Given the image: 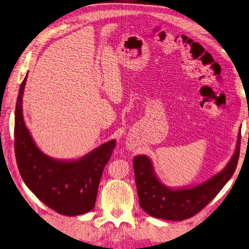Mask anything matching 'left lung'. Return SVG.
<instances>
[{
	"label": "left lung",
	"mask_w": 249,
	"mask_h": 249,
	"mask_svg": "<svg viewBox=\"0 0 249 249\" xmlns=\"http://www.w3.org/2000/svg\"><path fill=\"white\" fill-rule=\"evenodd\" d=\"M240 146L241 132H238L234 154L224 169L200 184L178 188L166 186L160 180L148 156L134 157L133 169L140 206L148 215L165 220L181 221L196 215L232 177L237 165Z\"/></svg>",
	"instance_id": "8db88e82"
}]
</instances>
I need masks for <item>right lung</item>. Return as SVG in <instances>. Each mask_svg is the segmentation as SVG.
<instances>
[{
	"label": "right lung",
	"instance_id": "add662e5",
	"mask_svg": "<svg viewBox=\"0 0 249 249\" xmlns=\"http://www.w3.org/2000/svg\"><path fill=\"white\" fill-rule=\"evenodd\" d=\"M28 74L19 89L15 110V154L24 184L45 205L61 215L77 216L93 210L104 166L116 140L101 144L77 159H55L44 154L25 125L22 111Z\"/></svg>",
	"mask_w": 249,
	"mask_h": 249
}]
</instances>
